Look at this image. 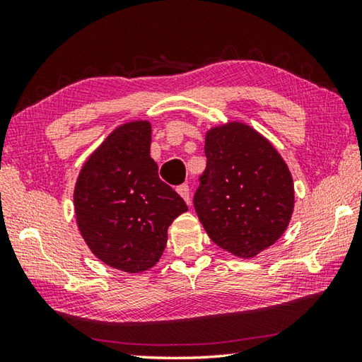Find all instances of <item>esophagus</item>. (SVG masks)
I'll return each instance as SVG.
<instances>
[{
	"instance_id": "34e87169",
	"label": "esophagus",
	"mask_w": 362,
	"mask_h": 362,
	"mask_svg": "<svg viewBox=\"0 0 362 362\" xmlns=\"http://www.w3.org/2000/svg\"><path fill=\"white\" fill-rule=\"evenodd\" d=\"M177 193L182 196L183 201H185L187 204H189V187L187 185V183H183V185L177 187Z\"/></svg>"
}]
</instances>
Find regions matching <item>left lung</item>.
Returning <instances> with one entry per match:
<instances>
[{
  "instance_id": "obj_1",
  "label": "left lung",
  "mask_w": 362,
  "mask_h": 362,
  "mask_svg": "<svg viewBox=\"0 0 362 362\" xmlns=\"http://www.w3.org/2000/svg\"><path fill=\"white\" fill-rule=\"evenodd\" d=\"M193 206L211 240L254 257L286 231L293 211L292 175L274 146L241 122L214 127Z\"/></svg>"
}]
</instances>
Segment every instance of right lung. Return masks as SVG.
I'll return each mask as SVG.
<instances>
[{
    "instance_id": "right-lung-1",
    "label": "right lung",
    "mask_w": 362,
    "mask_h": 362,
    "mask_svg": "<svg viewBox=\"0 0 362 362\" xmlns=\"http://www.w3.org/2000/svg\"><path fill=\"white\" fill-rule=\"evenodd\" d=\"M151 126L115 129L79 173L75 212L95 257L121 272L140 273L161 259L168 228L188 207L158 175L150 156Z\"/></svg>"
}]
</instances>
